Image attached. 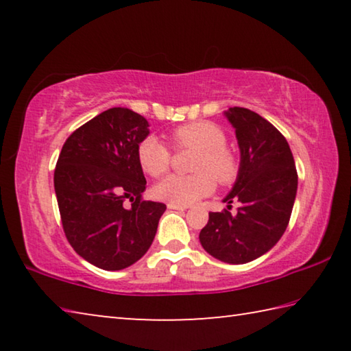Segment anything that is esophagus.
Segmentation results:
<instances>
[{
	"instance_id": "esophagus-1",
	"label": "esophagus",
	"mask_w": 351,
	"mask_h": 351,
	"mask_svg": "<svg viewBox=\"0 0 351 351\" xmlns=\"http://www.w3.org/2000/svg\"><path fill=\"white\" fill-rule=\"evenodd\" d=\"M167 207L171 210H186L187 209V206H181V204H175V203H169Z\"/></svg>"
}]
</instances>
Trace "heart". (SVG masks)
<instances>
[{
    "mask_svg": "<svg viewBox=\"0 0 351 351\" xmlns=\"http://www.w3.org/2000/svg\"><path fill=\"white\" fill-rule=\"evenodd\" d=\"M175 150H195L190 164L193 175H170L153 187L154 197L169 203L187 206L210 195L219 186L234 184L240 173V159L226 145V134L215 123L195 121L184 123L170 133ZM136 158L148 176L167 173L171 162L170 148L154 136L139 142Z\"/></svg>",
    "mask_w": 351,
    "mask_h": 351,
    "instance_id": "obj_1",
    "label": "heart"
}]
</instances>
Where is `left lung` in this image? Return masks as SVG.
I'll list each match as a JSON object with an SVG mask.
<instances>
[{
  "instance_id": "8db88e82",
  "label": "left lung",
  "mask_w": 351,
  "mask_h": 351,
  "mask_svg": "<svg viewBox=\"0 0 351 351\" xmlns=\"http://www.w3.org/2000/svg\"><path fill=\"white\" fill-rule=\"evenodd\" d=\"M235 128L241 153L240 173L224 198L228 209L210 212L199 241L212 257L243 265L280 240L297 192V170L285 136L271 122L241 106L224 112ZM239 200L235 214L230 204Z\"/></svg>"
}]
</instances>
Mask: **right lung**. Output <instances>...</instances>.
<instances>
[{
    "label": "right lung",
    "instance_id": "1",
    "mask_svg": "<svg viewBox=\"0 0 351 351\" xmlns=\"http://www.w3.org/2000/svg\"><path fill=\"white\" fill-rule=\"evenodd\" d=\"M147 136L145 117L110 108L77 128L58 156L54 187L64 235L100 269L136 263L152 246L167 209L142 199L147 181L136 148ZM125 200L132 203L128 210Z\"/></svg>",
    "mask_w": 351,
    "mask_h": 351
}]
</instances>
